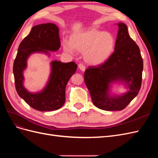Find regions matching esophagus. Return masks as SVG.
I'll return each instance as SVG.
<instances>
[{
    "label": "esophagus",
    "instance_id": "34e87169",
    "mask_svg": "<svg viewBox=\"0 0 158 158\" xmlns=\"http://www.w3.org/2000/svg\"><path fill=\"white\" fill-rule=\"evenodd\" d=\"M78 66H79V69H80L81 70H82V71H84V70H85V65H84V64H82V63L79 64Z\"/></svg>",
    "mask_w": 158,
    "mask_h": 158
}]
</instances>
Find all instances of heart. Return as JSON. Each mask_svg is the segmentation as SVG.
<instances>
[{
    "mask_svg": "<svg viewBox=\"0 0 158 158\" xmlns=\"http://www.w3.org/2000/svg\"><path fill=\"white\" fill-rule=\"evenodd\" d=\"M63 47L70 54H74L75 50L84 52L87 63L98 65L106 62L112 55L115 38L111 33L92 27L71 34L69 41L66 40L63 41Z\"/></svg>",
    "mask_w": 158,
    "mask_h": 158,
    "instance_id": "obj_1",
    "label": "heart"
}]
</instances>
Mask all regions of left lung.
I'll return each instance as SVG.
<instances>
[{
	"label": "left lung",
	"mask_w": 158,
	"mask_h": 158,
	"mask_svg": "<svg viewBox=\"0 0 158 158\" xmlns=\"http://www.w3.org/2000/svg\"><path fill=\"white\" fill-rule=\"evenodd\" d=\"M114 51L103 63L90 66L84 72V81L92 102L106 111H121L138 95L142 84L143 60L139 47L128 32L127 26L118 23ZM121 81L129 90L121 96L109 95V84Z\"/></svg>",
	"instance_id": "8db88e82"
}]
</instances>
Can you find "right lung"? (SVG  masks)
Returning <instances> with one entry per match:
<instances>
[{
  "label": "right lung",
  "mask_w": 158,
  "mask_h": 158,
  "mask_svg": "<svg viewBox=\"0 0 158 158\" xmlns=\"http://www.w3.org/2000/svg\"><path fill=\"white\" fill-rule=\"evenodd\" d=\"M59 27L47 23L33 26L29 35L20 43L14 62L13 73L16 92L30 107L40 111L59 109L65 102V89L69 79L75 73L77 64L54 60L51 63V73L46 87L38 93H30L23 85V71L26 68L27 59L31 53L56 51L60 47Z\"/></svg>",
  "instance_id": "obj_1"
}]
</instances>
